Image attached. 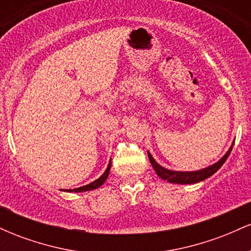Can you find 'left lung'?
<instances>
[{
    "instance_id": "obj_1",
    "label": "left lung",
    "mask_w": 251,
    "mask_h": 251,
    "mask_svg": "<svg viewBox=\"0 0 251 251\" xmlns=\"http://www.w3.org/2000/svg\"><path fill=\"white\" fill-rule=\"evenodd\" d=\"M234 146V145H232ZM232 146L230 148L229 151L226 152V155L217 162L214 165L209 166V168L203 169V170H198V171H191V172H181V171H171V170L168 169H164L163 166H160L159 164L155 163V160L153 159L151 153L148 152L149 154V159L150 162L152 164V168L154 169L155 174L159 176L160 178L164 180H168L170 183H176V184H194V183H198V181H201L206 178H209L210 176H212L217 171L218 169L223 165L224 162L229 157L230 152H231Z\"/></svg>"
}]
</instances>
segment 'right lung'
Returning a JSON list of instances; mask_svg holds the SVG:
<instances>
[{"label": "right lung", "mask_w": 251, "mask_h": 251, "mask_svg": "<svg viewBox=\"0 0 251 251\" xmlns=\"http://www.w3.org/2000/svg\"><path fill=\"white\" fill-rule=\"evenodd\" d=\"M109 170H111V162H109L107 169H106V171L103 172V175L101 176L100 178H98L97 180H94L93 183H89L87 185L85 186H81V188H76V189H73V190H67V191H74V192H82V191H88V190H94L97 188H99V186H101L103 183H105V180L107 179L108 177V174H109Z\"/></svg>", "instance_id": "add662e5"}]
</instances>
